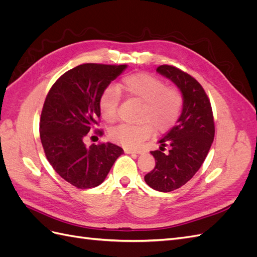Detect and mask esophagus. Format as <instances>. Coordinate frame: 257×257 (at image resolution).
<instances>
[{
    "label": "esophagus",
    "mask_w": 257,
    "mask_h": 257,
    "mask_svg": "<svg viewBox=\"0 0 257 257\" xmlns=\"http://www.w3.org/2000/svg\"><path fill=\"white\" fill-rule=\"evenodd\" d=\"M125 152L128 153V154H133V153H135V154H141V153H143V150H141V149H137V150L125 149Z\"/></svg>",
    "instance_id": "obj_1"
}]
</instances>
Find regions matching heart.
I'll return each mask as SVG.
<instances>
[{
  "label": "heart",
  "instance_id": "heart-1",
  "mask_svg": "<svg viewBox=\"0 0 257 257\" xmlns=\"http://www.w3.org/2000/svg\"><path fill=\"white\" fill-rule=\"evenodd\" d=\"M119 90L126 96L143 103L138 125L121 124L110 132L113 141L126 148L141 145L152 133L165 132L172 127L181 112L183 97L177 88L166 87L164 80L149 73H135L124 77L119 83ZM120 104L119 91L110 87L99 96L98 109L100 116L108 123L118 118Z\"/></svg>",
  "mask_w": 257,
  "mask_h": 257
}]
</instances>
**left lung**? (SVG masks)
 Here are the masks:
<instances>
[{
    "label": "left lung",
    "instance_id": "obj_1",
    "mask_svg": "<svg viewBox=\"0 0 257 257\" xmlns=\"http://www.w3.org/2000/svg\"><path fill=\"white\" fill-rule=\"evenodd\" d=\"M157 72L181 91L183 106L176 125L159 141L160 150L151 151L155 167L145 176V181L153 190L172 192L203 165L214 138V122L210 100L195 78L170 65H161ZM165 146L168 153L164 152Z\"/></svg>",
    "mask_w": 257,
    "mask_h": 257
}]
</instances>
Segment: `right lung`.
Instances as JSON below:
<instances>
[{"instance_id":"add662e5","label":"right lung","mask_w":257,"mask_h":257,"mask_svg":"<svg viewBox=\"0 0 257 257\" xmlns=\"http://www.w3.org/2000/svg\"><path fill=\"white\" fill-rule=\"evenodd\" d=\"M126 67L125 64L78 65L53 83L45 99L40 135L46 158L53 169L76 188L99 185L124 153L114 144L87 146L83 139L90 131H96L102 92Z\"/></svg>"}]
</instances>
